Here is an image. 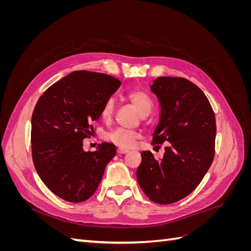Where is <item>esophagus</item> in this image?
Instances as JSON below:
<instances>
[{
  "label": "esophagus",
  "instance_id": "esophagus-1",
  "mask_svg": "<svg viewBox=\"0 0 251 251\" xmlns=\"http://www.w3.org/2000/svg\"><path fill=\"white\" fill-rule=\"evenodd\" d=\"M117 153L118 154H126V153H128V151L127 150H126V149H121V148H119L118 150H117Z\"/></svg>",
  "mask_w": 251,
  "mask_h": 251
}]
</instances>
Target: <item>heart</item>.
<instances>
[{
    "instance_id": "1",
    "label": "heart",
    "mask_w": 251,
    "mask_h": 251,
    "mask_svg": "<svg viewBox=\"0 0 251 251\" xmlns=\"http://www.w3.org/2000/svg\"><path fill=\"white\" fill-rule=\"evenodd\" d=\"M127 98L130 100L135 109L137 110V112L141 116H146L151 112L153 103H151V100L150 96L146 92H143V91H131V92L127 94ZM114 104H115V102H114L113 98H109V100L104 102L101 109V117L104 120L110 119L112 117L114 112ZM138 138V133H136L134 131H128L121 127L114 128V130L107 134L108 141L114 143L117 147L125 149L132 148Z\"/></svg>"
}]
</instances>
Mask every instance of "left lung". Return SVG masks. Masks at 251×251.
Listing matches in <instances>:
<instances>
[{"label": "left lung", "instance_id": "obj_1", "mask_svg": "<svg viewBox=\"0 0 251 251\" xmlns=\"http://www.w3.org/2000/svg\"><path fill=\"white\" fill-rule=\"evenodd\" d=\"M151 90L160 103V120L151 144H170L160 160L143 151L136 176L151 201L172 204L191 194L210 168L216 117L201 89L185 78L158 77Z\"/></svg>", "mask_w": 251, "mask_h": 251}]
</instances>
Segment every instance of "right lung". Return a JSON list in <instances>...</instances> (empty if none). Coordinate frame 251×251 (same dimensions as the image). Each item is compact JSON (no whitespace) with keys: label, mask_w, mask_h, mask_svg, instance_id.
Returning <instances> with one entry per match:
<instances>
[{"label":"right lung","mask_w":251,"mask_h":251,"mask_svg":"<svg viewBox=\"0 0 251 251\" xmlns=\"http://www.w3.org/2000/svg\"><path fill=\"white\" fill-rule=\"evenodd\" d=\"M120 85L107 74L74 71L53 83L35 104L31 118L34 168L45 185L63 200H88L116 154L115 146L108 142L85 151L82 140L94 133L93 124L104 102Z\"/></svg>","instance_id":"obj_1"}]
</instances>
